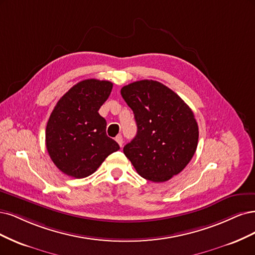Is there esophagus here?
Returning <instances> with one entry per match:
<instances>
[{
    "mask_svg": "<svg viewBox=\"0 0 255 255\" xmlns=\"http://www.w3.org/2000/svg\"><path fill=\"white\" fill-rule=\"evenodd\" d=\"M116 141L119 143V145H120L121 147H123V143H124V139H123L122 135H118V136L116 137Z\"/></svg>",
    "mask_w": 255,
    "mask_h": 255,
    "instance_id": "1",
    "label": "esophagus"
}]
</instances>
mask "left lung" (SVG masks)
I'll return each mask as SVG.
<instances>
[{"label":"left lung","mask_w":255,"mask_h":255,"mask_svg":"<svg viewBox=\"0 0 255 255\" xmlns=\"http://www.w3.org/2000/svg\"><path fill=\"white\" fill-rule=\"evenodd\" d=\"M121 94L136 122V135L123 150L137 174L152 182H165L178 175L198 144V125L192 109L155 80L134 81L123 87Z\"/></svg>","instance_id":"1"}]
</instances>
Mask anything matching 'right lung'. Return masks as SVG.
Segmentation results:
<instances>
[{
	"label": "right lung",
	"mask_w": 255,
	"mask_h": 255,
	"mask_svg": "<svg viewBox=\"0 0 255 255\" xmlns=\"http://www.w3.org/2000/svg\"><path fill=\"white\" fill-rule=\"evenodd\" d=\"M112 87L107 80L86 79L72 87L55 106L46 125L45 144L63 174L77 179L88 177L120 149L107 135V122L98 113Z\"/></svg>",
	"instance_id": "add662e5"
}]
</instances>
